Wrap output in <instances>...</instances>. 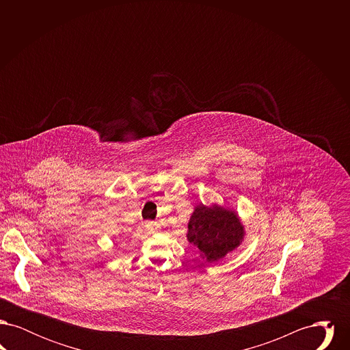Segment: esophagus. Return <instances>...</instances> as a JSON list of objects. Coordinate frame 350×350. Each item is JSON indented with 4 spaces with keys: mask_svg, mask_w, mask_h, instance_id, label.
I'll use <instances>...</instances> for the list:
<instances>
[{
    "mask_svg": "<svg viewBox=\"0 0 350 350\" xmlns=\"http://www.w3.org/2000/svg\"><path fill=\"white\" fill-rule=\"evenodd\" d=\"M157 224L154 223V221H147L146 223V230L148 231V232H154V231H157Z\"/></svg>",
    "mask_w": 350,
    "mask_h": 350,
    "instance_id": "obj_1",
    "label": "esophagus"
}]
</instances>
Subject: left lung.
I'll list each match as a JSON object with an SVG mask.
<instances>
[{"label": "left lung", "instance_id": "8db88e82", "mask_svg": "<svg viewBox=\"0 0 350 350\" xmlns=\"http://www.w3.org/2000/svg\"><path fill=\"white\" fill-rule=\"evenodd\" d=\"M186 236L189 243L200 250L203 258L214 262L240 245L244 227L233 211L198 204L189 220Z\"/></svg>", "mask_w": 350, "mask_h": 350}]
</instances>
